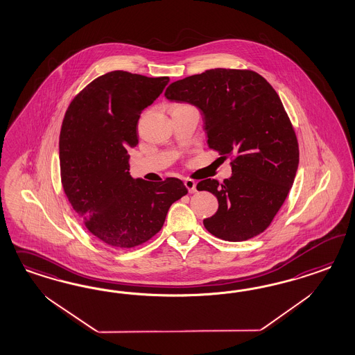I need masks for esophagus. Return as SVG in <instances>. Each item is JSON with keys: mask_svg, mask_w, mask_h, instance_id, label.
I'll use <instances>...</instances> for the list:
<instances>
[{"mask_svg": "<svg viewBox=\"0 0 355 355\" xmlns=\"http://www.w3.org/2000/svg\"><path fill=\"white\" fill-rule=\"evenodd\" d=\"M184 186L190 193H196V183L193 182V180H184Z\"/></svg>", "mask_w": 355, "mask_h": 355, "instance_id": "1", "label": "esophagus"}]
</instances>
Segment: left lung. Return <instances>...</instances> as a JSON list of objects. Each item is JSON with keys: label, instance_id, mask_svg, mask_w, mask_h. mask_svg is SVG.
<instances>
[{"label": "left lung", "instance_id": "obj_1", "mask_svg": "<svg viewBox=\"0 0 355 355\" xmlns=\"http://www.w3.org/2000/svg\"><path fill=\"white\" fill-rule=\"evenodd\" d=\"M165 97L199 107L208 147L232 160L230 178L196 186L218 200L205 229L230 242L263 233L291 191L300 162L297 135L277 92L252 70L211 69L173 82Z\"/></svg>", "mask_w": 355, "mask_h": 355}]
</instances>
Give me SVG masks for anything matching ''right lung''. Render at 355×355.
<instances>
[{"label":"right lung","instance_id":"add662e5","mask_svg":"<svg viewBox=\"0 0 355 355\" xmlns=\"http://www.w3.org/2000/svg\"><path fill=\"white\" fill-rule=\"evenodd\" d=\"M168 76L116 70L76 95L60 132L64 193L89 233L107 246L137 248L162 230L171 205L187 193L182 181L132 180L128 150L137 147L140 113L160 96Z\"/></svg>","mask_w":355,"mask_h":355}]
</instances>
